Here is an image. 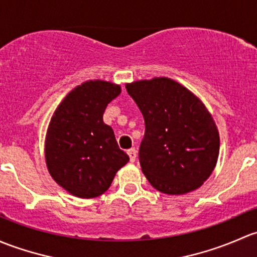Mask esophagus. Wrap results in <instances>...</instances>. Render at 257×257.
<instances>
[{
    "label": "esophagus",
    "instance_id": "1",
    "mask_svg": "<svg viewBox=\"0 0 257 257\" xmlns=\"http://www.w3.org/2000/svg\"><path fill=\"white\" fill-rule=\"evenodd\" d=\"M127 155H128L130 161H131V162H135V161H136L137 152H136V150H135V148H130V150H127Z\"/></svg>",
    "mask_w": 257,
    "mask_h": 257
}]
</instances>
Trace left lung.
Wrapping results in <instances>:
<instances>
[{"label":"left lung","mask_w":257,"mask_h":257,"mask_svg":"<svg viewBox=\"0 0 257 257\" xmlns=\"http://www.w3.org/2000/svg\"><path fill=\"white\" fill-rule=\"evenodd\" d=\"M145 118L140 165L151 186L165 194L198 189L219 157V131L205 105L186 86L160 76L126 84Z\"/></svg>","instance_id":"8db88e82"}]
</instances>
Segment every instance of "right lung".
<instances>
[{
  "label": "right lung",
  "mask_w": 257,
  "mask_h": 257,
  "mask_svg": "<svg viewBox=\"0 0 257 257\" xmlns=\"http://www.w3.org/2000/svg\"><path fill=\"white\" fill-rule=\"evenodd\" d=\"M120 92V85L110 81H85L62 100L50 118L44 145L47 168L71 195L89 199L104 194L130 161L102 120L107 104Z\"/></svg>",
  "instance_id": "right-lung-1"
}]
</instances>
